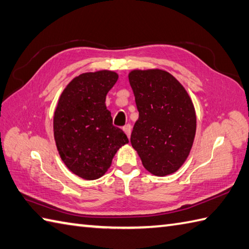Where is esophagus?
<instances>
[{"instance_id":"34e87169","label":"esophagus","mask_w":249,"mask_h":249,"mask_svg":"<svg viewBox=\"0 0 249 249\" xmlns=\"http://www.w3.org/2000/svg\"><path fill=\"white\" fill-rule=\"evenodd\" d=\"M123 129H124V133L126 134V136H128V138L130 139V136H131V131H132V126H131V124H125Z\"/></svg>"}]
</instances>
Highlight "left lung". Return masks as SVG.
Listing matches in <instances>:
<instances>
[{
  "mask_svg": "<svg viewBox=\"0 0 249 249\" xmlns=\"http://www.w3.org/2000/svg\"><path fill=\"white\" fill-rule=\"evenodd\" d=\"M129 82L139 110L132 147L151 174L175 173L188 158L196 135L189 94L173 75L159 69L131 71Z\"/></svg>",
  "mask_w": 249,
  "mask_h": 249,
  "instance_id": "1",
  "label": "left lung"
}]
</instances>
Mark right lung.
<instances>
[{"label":"right lung","instance_id":"1","mask_svg":"<svg viewBox=\"0 0 249 249\" xmlns=\"http://www.w3.org/2000/svg\"><path fill=\"white\" fill-rule=\"evenodd\" d=\"M118 79L113 71L80 74L61 93L53 115V136L61 159L84 179H98L109 169L115 154L129 143L113 125L105 99Z\"/></svg>","mask_w":249,"mask_h":249}]
</instances>
